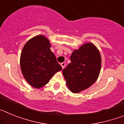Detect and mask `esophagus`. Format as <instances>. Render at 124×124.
<instances>
[{"label": "esophagus", "instance_id": "1", "mask_svg": "<svg viewBox=\"0 0 124 124\" xmlns=\"http://www.w3.org/2000/svg\"><path fill=\"white\" fill-rule=\"evenodd\" d=\"M65 65H66V63H64V62H63V63H61V67H62V68H64V67H65Z\"/></svg>", "mask_w": 124, "mask_h": 124}]
</instances>
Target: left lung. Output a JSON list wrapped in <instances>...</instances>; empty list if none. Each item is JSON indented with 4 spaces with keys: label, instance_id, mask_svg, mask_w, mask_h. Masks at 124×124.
Wrapping results in <instances>:
<instances>
[{
    "label": "left lung",
    "instance_id": "obj_1",
    "mask_svg": "<svg viewBox=\"0 0 124 124\" xmlns=\"http://www.w3.org/2000/svg\"><path fill=\"white\" fill-rule=\"evenodd\" d=\"M70 60L63 74L69 89L78 93L96 81L101 68V56L96 46L87 43L74 50Z\"/></svg>",
    "mask_w": 124,
    "mask_h": 124
}]
</instances>
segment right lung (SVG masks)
Listing matches in <instances>:
<instances>
[{
    "label": "right lung",
    "instance_id": "right-lung-1",
    "mask_svg": "<svg viewBox=\"0 0 124 124\" xmlns=\"http://www.w3.org/2000/svg\"><path fill=\"white\" fill-rule=\"evenodd\" d=\"M50 47L48 38L37 35L28 40L23 48L20 61L21 71L32 87L41 88L62 70Z\"/></svg>",
    "mask_w": 124,
    "mask_h": 124
}]
</instances>
